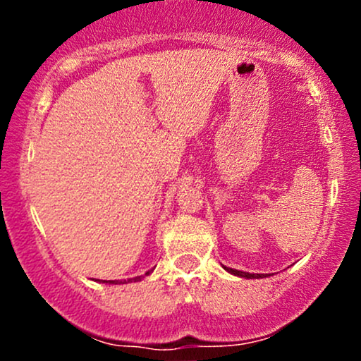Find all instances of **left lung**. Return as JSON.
Masks as SVG:
<instances>
[{"label": "left lung", "instance_id": "8db88e82", "mask_svg": "<svg viewBox=\"0 0 361 361\" xmlns=\"http://www.w3.org/2000/svg\"><path fill=\"white\" fill-rule=\"evenodd\" d=\"M226 268V267H224ZM227 271L229 273H233V275H235V276H243V279H261V275H258V273H246V271H238V270H233V268H226Z\"/></svg>", "mask_w": 361, "mask_h": 361}]
</instances>
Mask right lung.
Listing matches in <instances>:
<instances>
[{
  "label": "right lung",
  "instance_id": "right-lung-1",
  "mask_svg": "<svg viewBox=\"0 0 361 361\" xmlns=\"http://www.w3.org/2000/svg\"><path fill=\"white\" fill-rule=\"evenodd\" d=\"M149 273H151V271H147L146 275H149ZM140 279H142V276H135V279H128V280H109V281L103 280V281H105V283H115V285H117V283H127V281H139Z\"/></svg>",
  "mask_w": 361,
  "mask_h": 361
}]
</instances>
